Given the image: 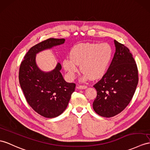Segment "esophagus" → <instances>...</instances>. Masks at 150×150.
<instances>
[{
	"instance_id": "obj_1",
	"label": "esophagus",
	"mask_w": 150,
	"mask_h": 150,
	"mask_svg": "<svg viewBox=\"0 0 150 150\" xmlns=\"http://www.w3.org/2000/svg\"><path fill=\"white\" fill-rule=\"evenodd\" d=\"M86 88L87 86L85 85H79L77 86L78 89H86Z\"/></svg>"
}]
</instances>
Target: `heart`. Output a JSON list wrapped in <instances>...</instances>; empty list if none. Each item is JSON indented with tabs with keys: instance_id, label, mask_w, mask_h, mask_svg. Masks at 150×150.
Listing matches in <instances>:
<instances>
[{
	"instance_id": "b5f03b06",
	"label": "heart",
	"mask_w": 150,
	"mask_h": 150,
	"mask_svg": "<svg viewBox=\"0 0 150 150\" xmlns=\"http://www.w3.org/2000/svg\"><path fill=\"white\" fill-rule=\"evenodd\" d=\"M71 58H65L63 66L69 77L74 78L80 65L83 72L82 81L97 79L106 72L112 59V50L108 43H86L74 46L71 51Z\"/></svg>"
}]
</instances>
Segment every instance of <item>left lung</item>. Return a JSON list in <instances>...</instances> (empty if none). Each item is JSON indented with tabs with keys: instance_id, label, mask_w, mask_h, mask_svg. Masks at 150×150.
Returning <instances> with one entry per match:
<instances>
[{
	"instance_id": "1",
	"label": "left lung",
	"mask_w": 150,
	"mask_h": 150,
	"mask_svg": "<svg viewBox=\"0 0 150 150\" xmlns=\"http://www.w3.org/2000/svg\"><path fill=\"white\" fill-rule=\"evenodd\" d=\"M116 52L108 70L93 87L97 97L93 108L98 115L112 117L121 112L132 100L138 83V70L128 47L114 41Z\"/></svg>"
}]
</instances>
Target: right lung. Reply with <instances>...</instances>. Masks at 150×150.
Here are the masks:
<instances>
[{
	"label": "right lung",
	"mask_w": 150,
	"mask_h": 150,
	"mask_svg": "<svg viewBox=\"0 0 150 150\" xmlns=\"http://www.w3.org/2000/svg\"><path fill=\"white\" fill-rule=\"evenodd\" d=\"M65 41L50 38L37 44L28 50L20 67L19 81L25 98L35 112L45 118L57 117L65 110L76 84L65 81L60 63L52 71H41L36 64V54Z\"/></svg>",
	"instance_id": "add662e5"
}]
</instances>
